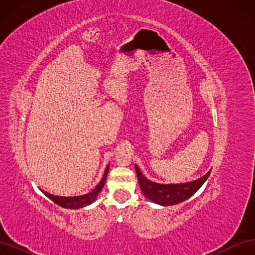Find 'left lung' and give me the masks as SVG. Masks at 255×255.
<instances>
[{
	"label": "left lung",
	"mask_w": 255,
	"mask_h": 255,
	"mask_svg": "<svg viewBox=\"0 0 255 255\" xmlns=\"http://www.w3.org/2000/svg\"><path fill=\"white\" fill-rule=\"evenodd\" d=\"M135 169L138 177V182H139L140 189L143 192V195L154 203L165 206L181 203L185 201V200L190 198L200 187L202 186L211 173L210 170L202 177L189 183L163 185L151 182L148 179H145L137 165L135 166Z\"/></svg>",
	"instance_id": "1"
}]
</instances>
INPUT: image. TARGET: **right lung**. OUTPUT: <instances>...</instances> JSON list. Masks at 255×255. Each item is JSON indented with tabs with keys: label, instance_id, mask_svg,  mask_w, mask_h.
<instances>
[{
	"label": "right lung",
	"instance_id": "add662e5",
	"mask_svg": "<svg viewBox=\"0 0 255 255\" xmlns=\"http://www.w3.org/2000/svg\"><path fill=\"white\" fill-rule=\"evenodd\" d=\"M107 174H109V166L106 167V170L104 172V175L102 177L101 182H100L96 188L92 190L91 192H89V194L87 195H84V196H79V197H58V196H54V195H51L49 194V192L42 190L43 194L49 197L52 201L54 203H56L57 205L61 206V207H65V208H70V210H76V208H81V207H84L86 205H89L91 204L92 202L95 201L96 198L98 197L99 192L102 190L104 184L106 182V177H107Z\"/></svg>",
	"mask_w": 255,
	"mask_h": 255
}]
</instances>
